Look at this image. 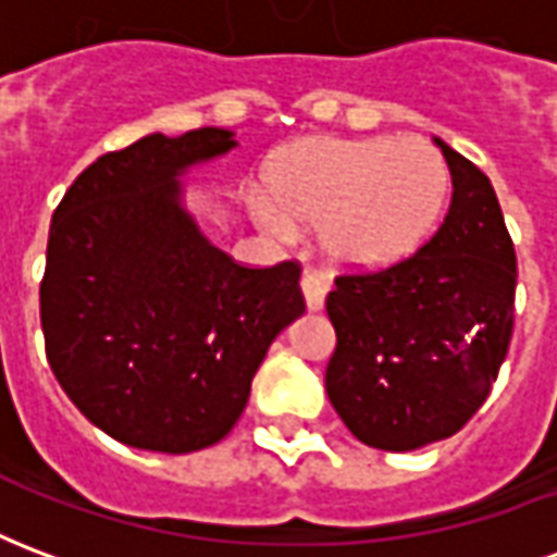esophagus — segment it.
Returning a JSON list of instances; mask_svg holds the SVG:
<instances>
[{
  "instance_id": "34e87169",
  "label": "esophagus",
  "mask_w": 557,
  "mask_h": 557,
  "mask_svg": "<svg viewBox=\"0 0 557 557\" xmlns=\"http://www.w3.org/2000/svg\"><path fill=\"white\" fill-rule=\"evenodd\" d=\"M301 292H304V304L307 310H322L325 307V295H327V283L325 277H319L313 271H304L301 277Z\"/></svg>"
}]
</instances>
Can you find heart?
<instances>
[{
  "instance_id": "b5f03b06",
  "label": "heart",
  "mask_w": 557,
  "mask_h": 557,
  "mask_svg": "<svg viewBox=\"0 0 557 557\" xmlns=\"http://www.w3.org/2000/svg\"><path fill=\"white\" fill-rule=\"evenodd\" d=\"M268 190L247 199L277 242L319 223L331 265L382 271L409 259L442 218L450 172L420 137H310L283 148L268 166Z\"/></svg>"
}]
</instances>
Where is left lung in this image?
Listing matches in <instances>:
<instances>
[{"mask_svg":"<svg viewBox=\"0 0 557 557\" xmlns=\"http://www.w3.org/2000/svg\"><path fill=\"white\" fill-rule=\"evenodd\" d=\"M454 178L447 218L418 253L337 277L327 319L331 406L358 442L418 450L466 426L513 334L516 253L483 172L435 137Z\"/></svg>","mask_w":557,"mask_h":557,"instance_id":"obj_1","label":"left lung"}]
</instances>
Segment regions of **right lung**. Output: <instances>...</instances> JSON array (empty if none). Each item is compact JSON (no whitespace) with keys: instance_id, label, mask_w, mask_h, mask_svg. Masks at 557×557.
<instances>
[{"instance_id":"obj_1","label":"right lung","mask_w":557,"mask_h":557,"mask_svg":"<svg viewBox=\"0 0 557 557\" xmlns=\"http://www.w3.org/2000/svg\"><path fill=\"white\" fill-rule=\"evenodd\" d=\"M226 127L148 134L79 172L53 211L41 327L71 403L115 442L194 454L242 418L268 346L304 313L298 262L244 268L184 208Z\"/></svg>"}]
</instances>
